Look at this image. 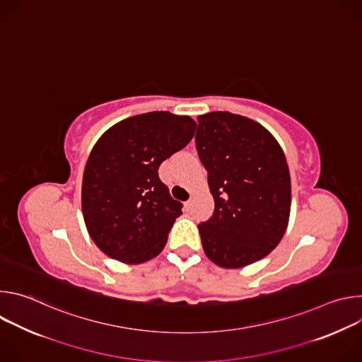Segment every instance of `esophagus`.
<instances>
[{
  "label": "esophagus",
  "mask_w": 362,
  "mask_h": 362,
  "mask_svg": "<svg viewBox=\"0 0 362 362\" xmlns=\"http://www.w3.org/2000/svg\"><path fill=\"white\" fill-rule=\"evenodd\" d=\"M192 203H193V200H192V197L187 200V202H185V206H186V209H189L190 206H192Z\"/></svg>",
  "instance_id": "obj_1"
}]
</instances>
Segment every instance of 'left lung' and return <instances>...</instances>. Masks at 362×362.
I'll return each instance as SVG.
<instances>
[{
	"mask_svg": "<svg viewBox=\"0 0 362 362\" xmlns=\"http://www.w3.org/2000/svg\"><path fill=\"white\" fill-rule=\"evenodd\" d=\"M196 150L215 199L197 225L202 246L222 268L262 259L281 242L291 212V176L275 137L259 123L229 112L197 117Z\"/></svg>",
	"mask_w": 362,
	"mask_h": 362,
	"instance_id": "8db88e82",
	"label": "left lung"
}]
</instances>
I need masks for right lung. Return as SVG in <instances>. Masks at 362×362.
<instances>
[{
    "label": "right lung",
    "instance_id": "add662e5",
    "mask_svg": "<svg viewBox=\"0 0 362 362\" xmlns=\"http://www.w3.org/2000/svg\"><path fill=\"white\" fill-rule=\"evenodd\" d=\"M189 116L151 112L110 127L86 163L81 209L94 243L113 259L141 264L158 256L183 204L159 177V166L193 137Z\"/></svg>",
    "mask_w": 362,
    "mask_h": 362
}]
</instances>
